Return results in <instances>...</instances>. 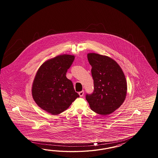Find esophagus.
I'll return each instance as SVG.
<instances>
[{
    "instance_id": "34e87169",
    "label": "esophagus",
    "mask_w": 158,
    "mask_h": 158,
    "mask_svg": "<svg viewBox=\"0 0 158 158\" xmlns=\"http://www.w3.org/2000/svg\"><path fill=\"white\" fill-rule=\"evenodd\" d=\"M79 96H80V97H83V95H84V91H80V92L79 93Z\"/></svg>"
}]
</instances>
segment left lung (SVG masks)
<instances>
[{
	"instance_id": "8db88e82",
	"label": "left lung",
	"mask_w": 158,
	"mask_h": 158,
	"mask_svg": "<svg viewBox=\"0 0 158 158\" xmlns=\"http://www.w3.org/2000/svg\"><path fill=\"white\" fill-rule=\"evenodd\" d=\"M94 81V91L87 94L91 110L109 115L119 108L126 98L127 83L118 63L112 58L96 53L87 54Z\"/></svg>"
}]
</instances>
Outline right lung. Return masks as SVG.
I'll list each match as a JSON object with an SVG mask.
<instances>
[{
	"label": "right lung",
	"instance_id": "right-lung-1",
	"mask_svg": "<svg viewBox=\"0 0 158 158\" xmlns=\"http://www.w3.org/2000/svg\"><path fill=\"white\" fill-rule=\"evenodd\" d=\"M74 56L64 54L48 60L39 68L35 77L32 94L40 108L52 115L66 110L79 95L72 81L66 77Z\"/></svg>",
	"mask_w": 158,
	"mask_h": 158
}]
</instances>
